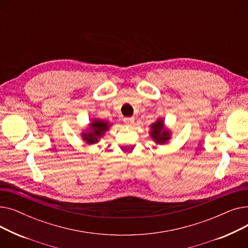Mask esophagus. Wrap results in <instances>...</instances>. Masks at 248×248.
<instances>
[{
    "label": "esophagus",
    "mask_w": 248,
    "mask_h": 248,
    "mask_svg": "<svg viewBox=\"0 0 248 248\" xmlns=\"http://www.w3.org/2000/svg\"><path fill=\"white\" fill-rule=\"evenodd\" d=\"M124 122L127 124H133L135 123V117H125Z\"/></svg>",
    "instance_id": "1"
}]
</instances>
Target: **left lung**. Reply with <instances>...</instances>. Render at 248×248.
Segmentation results:
<instances>
[{
	"mask_svg": "<svg viewBox=\"0 0 248 248\" xmlns=\"http://www.w3.org/2000/svg\"><path fill=\"white\" fill-rule=\"evenodd\" d=\"M152 131H151V137L153 140L158 142V144H165L167 140H170V132L164 127V121L158 120L155 124H152Z\"/></svg>",
	"mask_w": 248,
	"mask_h": 248,
	"instance_id": "8db88e82",
	"label": "left lung"
}]
</instances>
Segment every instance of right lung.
I'll list each match as a JSON object with an SVG mask.
<instances>
[{
  "label": "right lung",
  "instance_id": "obj_1",
  "mask_svg": "<svg viewBox=\"0 0 248 248\" xmlns=\"http://www.w3.org/2000/svg\"><path fill=\"white\" fill-rule=\"evenodd\" d=\"M91 131L89 133H84L82 134L83 140H85L87 144H94V142L98 141V139L101 138L104 133H106L109 125L107 122L99 121V120H94L93 123L90 124Z\"/></svg>",
  "mask_w": 248,
  "mask_h": 248
}]
</instances>
